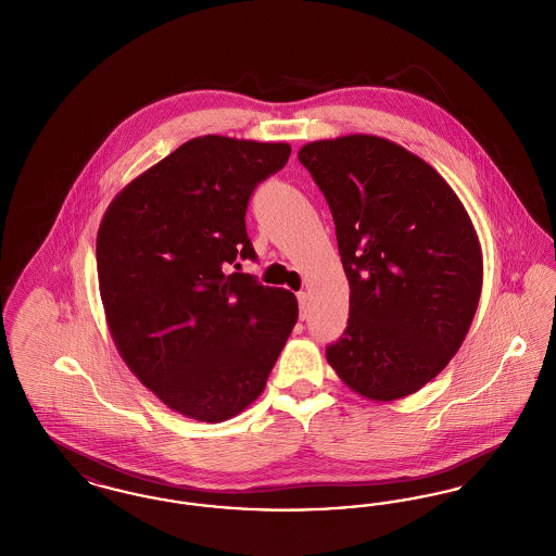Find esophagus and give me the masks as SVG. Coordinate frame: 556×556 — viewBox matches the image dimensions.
I'll use <instances>...</instances> for the list:
<instances>
[{
  "label": "esophagus",
  "instance_id": "34e87169",
  "mask_svg": "<svg viewBox=\"0 0 556 556\" xmlns=\"http://www.w3.org/2000/svg\"><path fill=\"white\" fill-rule=\"evenodd\" d=\"M298 304H300V318L308 317V293L306 291H300L298 293Z\"/></svg>",
  "mask_w": 556,
  "mask_h": 556
}]
</instances>
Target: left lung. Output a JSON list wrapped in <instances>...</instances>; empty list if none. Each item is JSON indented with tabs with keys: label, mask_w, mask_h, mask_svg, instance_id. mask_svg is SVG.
<instances>
[{
	"label": "left lung",
	"mask_w": 556,
	"mask_h": 556,
	"mask_svg": "<svg viewBox=\"0 0 556 556\" xmlns=\"http://www.w3.org/2000/svg\"><path fill=\"white\" fill-rule=\"evenodd\" d=\"M298 160L331 208L350 283L348 327L327 363L361 396H410L476 317L483 258L471 216L433 166L377 135L311 141Z\"/></svg>",
	"instance_id": "1"
}]
</instances>
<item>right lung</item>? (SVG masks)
Returning <instances> with one entry per match:
<instances>
[{
	"label": "right lung",
	"instance_id": "right-lung-1",
	"mask_svg": "<svg viewBox=\"0 0 556 556\" xmlns=\"http://www.w3.org/2000/svg\"><path fill=\"white\" fill-rule=\"evenodd\" d=\"M290 143L204 135L135 177L98 231V281L114 345L175 413L220 424L265 390L298 320L291 291L241 268L254 187Z\"/></svg>",
	"mask_w": 556,
	"mask_h": 556
}]
</instances>
